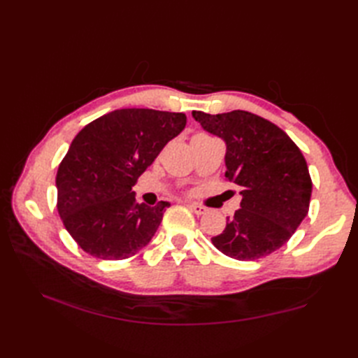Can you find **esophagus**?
I'll return each instance as SVG.
<instances>
[{
    "instance_id": "esophagus-1",
    "label": "esophagus",
    "mask_w": 358,
    "mask_h": 358,
    "mask_svg": "<svg viewBox=\"0 0 358 358\" xmlns=\"http://www.w3.org/2000/svg\"><path fill=\"white\" fill-rule=\"evenodd\" d=\"M186 206H187L189 209H191V210L194 212V214H196V215L206 214V210H208L204 206H200V204H195V203H187Z\"/></svg>"
}]
</instances>
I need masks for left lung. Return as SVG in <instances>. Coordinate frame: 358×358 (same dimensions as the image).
<instances>
[{"label": "left lung", "instance_id": "left-lung-1", "mask_svg": "<svg viewBox=\"0 0 358 358\" xmlns=\"http://www.w3.org/2000/svg\"><path fill=\"white\" fill-rule=\"evenodd\" d=\"M192 117L226 143V180L243 191L240 209L212 237L220 252L241 262L272 254L308 215L313 181L306 159L285 131L246 110Z\"/></svg>", "mask_w": 358, "mask_h": 358}]
</instances>
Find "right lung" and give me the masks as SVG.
<instances>
[{
  "instance_id": "add662e5",
  "label": "right lung",
  "mask_w": 358,
  "mask_h": 358,
  "mask_svg": "<svg viewBox=\"0 0 358 358\" xmlns=\"http://www.w3.org/2000/svg\"><path fill=\"white\" fill-rule=\"evenodd\" d=\"M186 126L185 113L118 109L85 126L57 172V209L77 245L101 260H126L154 237L171 204H138L132 187Z\"/></svg>"
}]
</instances>
